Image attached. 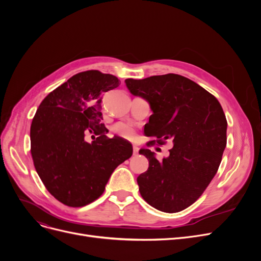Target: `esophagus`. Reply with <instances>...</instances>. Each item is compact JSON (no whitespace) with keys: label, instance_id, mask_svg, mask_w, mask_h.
Masks as SVG:
<instances>
[{"label":"esophagus","instance_id":"esophagus-1","mask_svg":"<svg viewBox=\"0 0 261 261\" xmlns=\"http://www.w3.org/2000/svg\"><path fill=\"white\" fill-rule=\"evenodd\" d=\"M138 151H139V148L136 147V146H134V147H133V154H134V155H137V154H138Z\"/></svg>","mask_w":261,"mask_h":261}]
</instances>
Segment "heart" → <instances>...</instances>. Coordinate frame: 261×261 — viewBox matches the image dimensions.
<instances>
[{
    "label": "heart",
    "instance_id": "heart-1",
    "mask_svg": "<svg viewBox=\"0 0 261 261\" xmlns=\"http://www.w3.org/2000/svg\"><path fill=\"white\" fill-rule=\"evenodd\" d=\"M113 133L116 136H118L122 139L134 141L136 139V130L133 128V126L126 123H117L113 126L112 128Z\"/></svg>",
    "mask_w": 261,
    "mask_h": 261
}]
</instances>
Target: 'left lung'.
Here are the masks:
<instances>
[{"mask_svg": "<svg viewBox=\"0 0 261 261\" xmlns=\"http://www.w3.org/2000/svg\"><path fill=\"white\" fill-rule=\"evenodd\" d=\"M134 96L149 101L152 114L145 135L151 144L173 141L161 161L149 149L139 153L149 161L137 177L139 192L153 208L169 213L186 209L208 187L226 146L227 122L218 99L198 84L177 74L125 81Z\"/></svg>", "mask_w": 261, "mask_h": 261, "instance_id": "obj_1", "label": "left lung"}]
</instances>
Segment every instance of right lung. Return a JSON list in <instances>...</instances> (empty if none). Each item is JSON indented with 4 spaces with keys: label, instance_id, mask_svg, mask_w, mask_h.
I'll return each instance as SVG.
<instances>
[{
    "label": "right lung",
    "instance_id": "right-lung-1",
    "mask_svg": "<svg viewBox=\"0 0 261 261\" xmlns=\"http://www.w3.org/2000/svg\"><path fill=\"white\" fill-rule=\"evenodd\" d=\"M117 77L87 70L70 77L39 106L30 126L34 165L49 193L68 207H84L103 194L117 165L129 159L132 145L109 138L102 124L103 92Z\"/></svg>",
    "mask_w": 261,
    "mask_h": 261
}]
</instances>
